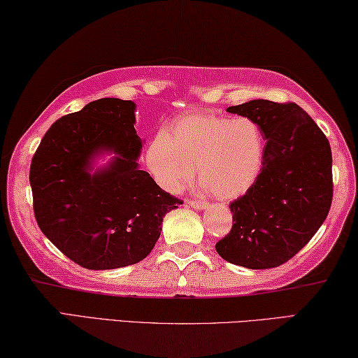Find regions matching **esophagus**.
Wrapping results in <instances>:
<instances>
[{
	"label": "esophagus",
	"instance_id": "obj_1",
	"mask_svg": "<svg viewBox=\"0 0 358 358\" xmlns=\"http://www.w3.org/2000/svg\"><path fill=\"white\" fill-rule=\"evenodd\" d=\"M189 206H192V208H195V209H206L208 208V203L206 201H199V199H189Z\"/></svg>",
	"mask_w": 358,
	"mask_h": 358
}]
</instances>
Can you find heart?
Instances as JSON below:
<instances>
[{
	"label": "heart",
	"instance_id": "b5f03b06",
	"mask_svg": "<svg viewBox=\"0 0 358 358\" xmlns=\"http://www.w3.org/2000/svg\"><path fill=\"white\" fill-rule=\"evenodd\" d=\"M264 135L250 117L217 113L189 115L150 141L146 162L162 189L178 193L195 168L201 184L220 199H234L252 189L264 162Z\"/></svg>",
	"mask_w": 358,
	"mask_h": 358
}]
</instances>
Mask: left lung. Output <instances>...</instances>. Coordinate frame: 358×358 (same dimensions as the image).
<instances>
[{
  "mask_svg": "<svg viewBox=\"0 0 358 358\" xmlns=\"http://www.w3.org/2000/svg\"><path fill=\"white\" fill-rule=\"evenodd\" d=\"M227 111L258 122L266 149L256 182L229 204L233 228L215 250L236 266L278 267L310 242L329 214L334 196L330 143L294 102L259 99Z\"/></svg>",
  "mask_w": 358,
  "mask_h": 358,
  "instance_id": "1",
  "label": "left lung"
}]
</instances>
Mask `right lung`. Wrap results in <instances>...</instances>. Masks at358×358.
Masks as SVG:
<instances>
[{
	"instance_id": "1",
	"label": "right lung",
	"mask_w": 358,
	"mask_h": 358,
	"mask_svg": "<svg viewBox=\"0 0 358 358\" xmlns=\"http://www.w3.org/2000/svg\"><path fill=\"white\" fill-rule=\"evenodd\" d=\"M134 124L131 100H94L53 122L31 160L37 224L61 253L91 271L146 258L163 217L182 204L138 168L141 140ZM103 148L115 160L91 175L90 159Z\"/></svg>"
}]
</instances>
